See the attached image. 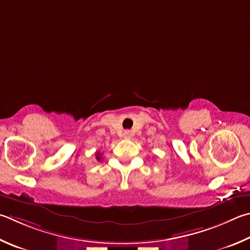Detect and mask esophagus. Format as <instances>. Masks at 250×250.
Segmentation results:
<instances>
[{"instance_id": "esophagus-1", "label": "esophagus", "mask_w": 250, "mask_h": 250, "mask_svg": "<svg viewBox=\"0 0 250 250\" xmlns=\"http://www.w3.org/2000/svg\"><path fill=\"white\" fill-rule=\"evenodd\" d=\"M131 137H132V132L129 130H125L124 131V138L125 139H131Z\"/></svg>"}]
</instances>
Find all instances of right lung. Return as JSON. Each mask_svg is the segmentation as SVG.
I'll return each instance as SVG.
<instances>
[{
    "label": "right lung",
    "instance_id": "right-lung-1",
    "mask_svg": "<svg viewBox=\"0 0 250 250\" xmlns=\"http://www.w3.org/2000/svg\"><path fill=\"white\" fill-rule=\"evenodd\" d=\"M96 158L97 161H102V154L99 152H96Z\"/></svg>",
    "mask_w": 250,
    "mask_h": 250
}]
</instances>
